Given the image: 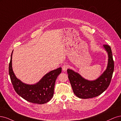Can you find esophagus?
Here are the masks:
<instances>
[{
	"mask_svg": "<svg viewBox=\"0 0 121 121\" xmlns=\"http://www.w3.org/2000/svg\"><path fill=\"white\" fill-rule=\"evenodd\" d=\"M62 70H63V71H66V70H67V69L68 68V65L66 64H64L62 66Z\"/></svg>",
	"mask_w": 121,
	"mask_h": 121,
	"instance_id": "1",
	"label": "esophagus"
}]
</instances>
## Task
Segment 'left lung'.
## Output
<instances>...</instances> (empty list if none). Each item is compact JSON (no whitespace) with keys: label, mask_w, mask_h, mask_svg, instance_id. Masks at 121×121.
<instances>
[{"label":"left lung","mask_w":121,"mask_h":121,"mask_svg":"<svg viewBox=\"0 0 121 121\" xmlns=\"http://www.w3.org/2000/svg\"><path fill=\"white\" fill-rule=\"evenodd\" d=\"M108 54V63L106 70L95 80L84 79L79 74L67 69L68 78L74 94L80 99H86L99 96L106 90L110 84L114 69V62L110 46L104 45Z\"/></svg>","instance_id":"8db88e82"}]
</instances>
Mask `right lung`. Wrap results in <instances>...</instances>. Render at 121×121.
<instances>
[{
	"label": "right lung",
	"instance_id": "add662e5",
	"mask_svg": "<svg viewBox=\"0 0 121 121\" xmlns=\"http://www.w3.org/2000/svg\"><path fill=\"white\" fill-rule=\"evenodd\" d=\"M9 64V74L13 87L17 94L28 102L44 104L50 101L54 95L55 81L61 73V67L51 71L35 84H27L17 79L12 68V55Z\"/></svg>",
	"mask_w": 121,
	"mask_h": 121
}]
</instances>
